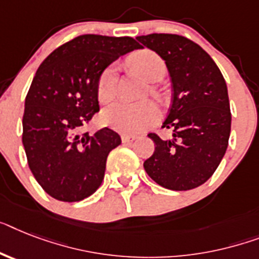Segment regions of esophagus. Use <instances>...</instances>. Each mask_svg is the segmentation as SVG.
<instances>
[{"instance_id": "obj_1", "label": "esophagus", "mask_w": 259, "mask_h": 259, "mask_svg": "<svg viewBox=\"0 0 259 259\" xmlns=\"http://www.w3.org/2000/svg\"><path fill=\"white\" fill-rule=\"evenodd\" d=\"M136 136L134 135H121V142L124 143V144H128V143H132L136 140Z\"/></svg>"}]
</instances>
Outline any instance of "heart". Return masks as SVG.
<instances>
[{"mask_svg": "<svg viewBox=\"0 0 259 259\" xmlns=\"http://www.w3.org/2000/svg\"><path fill=\"white\" fill-rule=\"evenodd\" d=\"M130 65L145 79L151 82L159 80L165 72V65L159 55L151 50H140L130 58ZM116 68L108 66L98 79L96 94L102 103L110 102L115 95ZM160 119L159 107L152 100L140 103L116 102L108 106L102 114V120L106 125L124 135H138L155 125Z\"/></svg>", "mask_w": 259, "mask_h": 259, "instance_id": "1", "label": "heart"}]
</instances>
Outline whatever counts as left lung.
<instances>
[{"label": "left lung", "mask_w": 259, "mask_h": 259, "mask_svg": "<svg viewBox=\"0 0 259 259\" xmlns=\"http://www.w3.org/2000/svg\"><path fill=\"white\" fill-rule=\"evenodd\" d=\"M136 39L165 61L173 91L161 127L170 128L172 138L148 135L155 152L144 161L145 172L170 191L200 187L228 148L232 114L225 79L210 55L183 35L155 33Z\"/></svg>", "instance_id": "left-lung-1"}]
</instances>
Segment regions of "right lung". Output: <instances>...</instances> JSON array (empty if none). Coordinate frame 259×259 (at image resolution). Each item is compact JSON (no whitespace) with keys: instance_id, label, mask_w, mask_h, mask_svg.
<instances>
[{"instance_id":"add662e5","label":"right lung","mask_w":259,"mask_h":259,"mask_svg":"<svg viewBox=\"0 0 259 259\" xmlns=\"http://www.w3.org/2000/svg\"><path fill=\"white\" fill-rule=\"evenodd\" d=\"M142 46L131 37L84 34L55 49L34 76L25 99L22 143L27 164L55 200L80 201L103 181L108 153L121 143L110 128L79 135L99 111L100 74Z\"/></svg>"}]
</instances>
